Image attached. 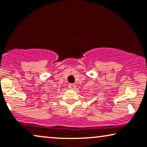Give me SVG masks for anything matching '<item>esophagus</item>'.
<instances>
[{"label":"esophagus","mask_w":147,"mask_h":147,"mask_svg":"<svg viewBox=\"0 0 147 147\" xmlns=\"http://www.w3.org/2000/svg\"><path fill=\"white\" fill-rule=\"evenodd\" d=\"M75 84H72V83H70V84L68 85V87H69V89H71V90H74L75 88Z\"/></svg>","instance_id":"1"}]
</instances>
